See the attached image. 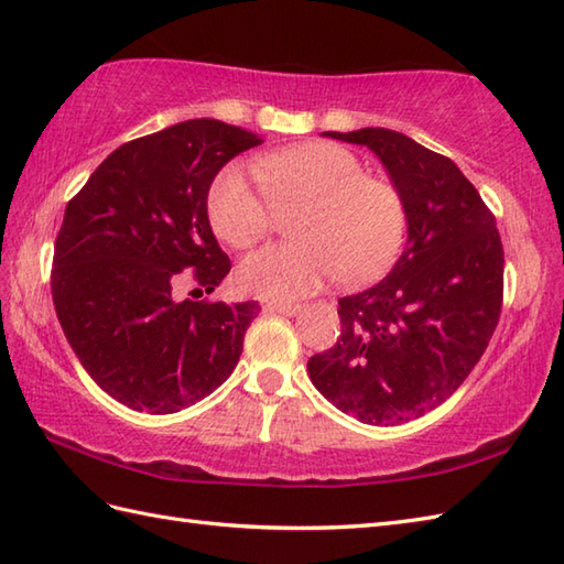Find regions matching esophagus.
<instances>
[{"instance_id":"esophagus-1","label":"esophagus","mask_w":564,"mask_h":564,"mask_svg":"<svg viewBox=\"0 0 564 564\" xmlns=\"http://www.w3.org/2000/svg\"><path fill=\"white\" fill-rule=\"evenodd\" d=\"M261 310H263V313H279V315H285V317H295V315L303 310V305H291V303H263Z\"/></svg>"}]
</instances>
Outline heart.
<instances>
[{
    "mask_svg": "<svg viewBox=\"0 0 564 564\" xmlns=\"http://www.w3.org/2000/svg\"><path fill=\"white\" fill-rule=\"evenodd\" d=\"M275 210L291 213L295 242L267 245L239 263L245 291L297 301L329 279L361 285L398 259L406 210L398 188L366 174L364 162L334 142H305L259 160V174L230 164L215 178L208 215L215 235L247 247L269 230Z\"/></svg>",
    "mask_w": 564,
    "mask_h": 564,
    "instance_id": "obj_1",
    "label": "heart"
}]
</instances>
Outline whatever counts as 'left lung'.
I'll return each mask as SVG.
<instances>
[{
    "instance_id": "1",
    "label": "left lung",
    "mask_w": 564,
    "mask_h": 564,
    "mask_svg": "<svg viewBox=\"0 0 564 564\" xmlns=\"http://www.w3.org/2000/svg\"><path fill=\"white\" fill-rule=\"evenodd\" d=\"M325 135L386 166L404 200L406 242L386 279L339 297V339L307 373L358 422L404 424L446 402L492 339L505 291L497 220L458 164L398 130Z\"/></svg>"
}]
</instances>
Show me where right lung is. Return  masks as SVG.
Returning <instances> with one entry per match:
<instances>
[{
    "instance_id": "obj_1",
    "label": "right lung",
    "mask_w": 564,
    "mask_h": 564,
    "mask_svg": "<svg viewBox=\"0 0 564 564\" xmlns=\"http://www.w3.org/2000/svg\"><path fill=\"white\" fill-rule=\"evenodd\" d=\"M259 142L215 118L174 123L113 150L67 203L51 275L55 313L84 370L130 410H186L239 361L259 305L178 301V289L194 279L213 293L230 273L208 191Z\"/></svg>"
}]
</instances>
